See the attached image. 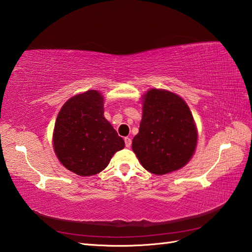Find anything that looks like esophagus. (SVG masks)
Instances as JSON below:
<instances>
[{"instance_id":"esophagus-1","label":"esophagus","mask_w":252,"mask_h":252,"mask_svg":"<svg viewBox=\"0 0 252 252\" xmlns=\"http://www.w3.org/2000/svg\"><path fill=\"white\" fill-rule=\"evenodd\" d=\"M124 141H125L126 148H130V145H131V139H130L129 137H126V138L124 139Z\"/></svg>"}]
</instances>
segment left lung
Instances as JSON below:
<instances>
[{"label": "left lung", "instance_id": "obj_1", "mask_svg": "<svg viewBox=\"0 0 252 252\" xmlns=\"http://www.w3.org/2000/svg\"><path fill=\"white\" fill-rule=\"evenodd\" d=\"M142 120L132 139L141 165L155 175L182 168L197 143V129L186 101L164 89H151L142 98Z\"/></svg>", "mask_w": 252, "mask_h": 252}]
</instances>
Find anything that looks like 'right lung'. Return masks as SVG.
I'll use <instances>...</instances> for the list:
<instances>
[{
    "label": "right lung",
    "instance_id": "add662e5",
    "mask_svg": "<svg viewBox=\"0 0 252 252\" xmlns=\"http://www.w3.org/2000/svg\"><path fill=\"white\" fill-rule=\"evenodd\" d=\"M53 144L66 169L79 176L97 175L125 142L103 116V97L88 91L70 98L58 113Z\"/></svg>",
    "mask_w": 252,
    "mask_h": 252
}]
</instances>
